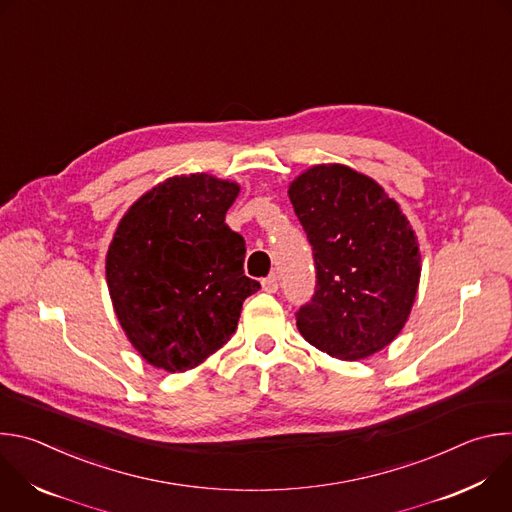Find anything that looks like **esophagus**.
I'll use <instances>...</instances> for the list:
<instances>
[{
    "instance_id": "esophagus-1",
    "label": "esophagus",
    "mask_w": 512,
    "mask_h": 512,
    "mask_svg": "<svg viewBox=\"0 0 512 512\" xmlns=\"http://www.w3.org/2000/svg\"><path fill=\"white\" fill-rule=\"evenodd\" d=\"M261 287H263V291H267V294H275L277 287H279V283H277V277H275V275H269V277H265V279L261 281Z\"/></svg>"
}]
</instances>
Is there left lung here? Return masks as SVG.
Masks as SVG:
<instances>
[{
	"instance_id": "8db88e82",
	"label": "left lung",
	"mask_w": 512,
	"mask_h": 512,
	"mask_svg": "<svg viewBox=\"0 0 512 512\" xmlns=\"http://www.w3.org/2000/svg\"><path fill=\"white\" fill-rule=\"evenodd\" d=\"M287 194L318 277L296 318L300 334L340 360L383 350L409 320L421 277L417 235L399 202L344 164L304 170Z\"/></svg>"
}]
</instances>
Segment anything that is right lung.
<instances>
[{
  "label": "right lung",
  "mask_w": 512,
  "mask_h": 512,
  "mask_svg": "<svg viewBox=\"0 0 512 512\" xmlns=\"http://www.w3.org/2000/svg\"><path fill=\"white\" fill-rule=\"evenodd\" d=\"M239 192L210 174L172 176L121 216L105 259L109 296L127 340L156 369L198 367L261 287L243 271L245 239L225 223Z\"/></svg>",
  "instance_id": "add662e5"
}]
</instances>
